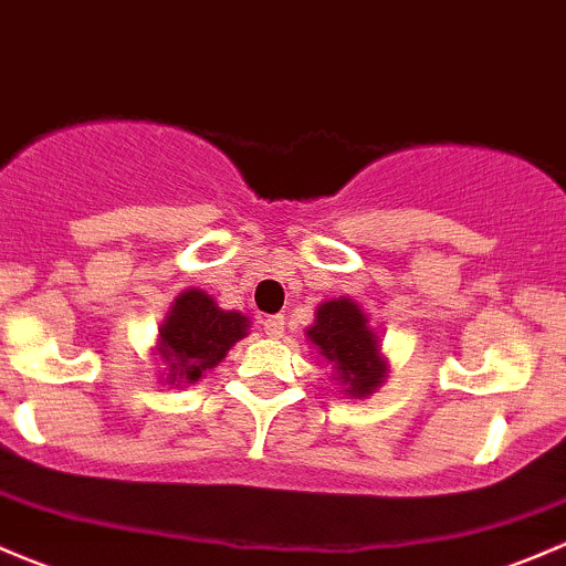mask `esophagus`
<instances>
[{"label": "esophagus", "mask_w": 566, "mask_h": 566, "mask_svg": "<svg viewBox=\"0 0 566 566\" xmlns=\"http://www.w3.org/2000/svg\"><path fill=\"white\" fill-rule=\"evenodd\" d=\"M264 333L270 335V338H281L283 335V329H285V322H283V316H266L264 322Z\"/></svg>", "instance_id": "esophagus-1"}]
</instances>
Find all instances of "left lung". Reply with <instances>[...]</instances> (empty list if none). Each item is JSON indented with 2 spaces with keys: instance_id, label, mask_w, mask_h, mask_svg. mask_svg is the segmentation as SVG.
<instances>
[{
  "instance_id": "1",
  "label": "left lung",
  "mask_w": 566,
  "mask_h": 566,
  "mask_svg": "<svg viewBox=\"0 0 566 566\" xmlns=\"http://www.w3.org/2000/svg\"><path fill=\"white\" fill-rule=\"evenodd\" d=\"M305 335L318 357L333 366V379L344 399H368L388 379L390 360L382 352V335L352 296L322 302Z\"/></svg>"
}]
</instances>
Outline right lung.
Wrapping results in <instances>:
<instances>
[{"instance_id":"right-lung-1","label":"right lung","mask_w":566,"mask_h":566,"mask_svg":"<svg viewBox=\"0 0 566 566\" xmlns=\"http://www.w3.org/2000/svg\"><path fill=\"white\" fill-rule=\"evenodd\" d=\"M250 329V318L239 311H222L203 289H187L172 300L156 335L159 382L187 388L206 371L220 366L237 340Z\"/></svg>"}]
</instances>
